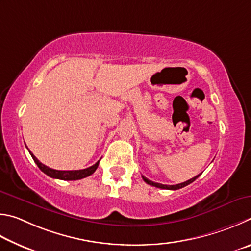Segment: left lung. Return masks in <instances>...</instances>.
<instances>
[{"label":"left lung","instance_id":"left-lung-1","mask_svg":"<svg viewBox=\"0 0 251 251\" xmlns=\"http://www.w3.org/2000/svg\"><path fill=\"white\" fill-rule=\"evenodd\" d=\"M200 175H201V174L196 175L195 177H193V178H191V179H188V181L184 182V183L176 184V185H164V184H160V183L152 182V181H150V179H148L147 177H144V176H142V178H143V181H144V182H146L147 184H149V185H152V186H155V187H159V188H164V190H179V188H182V187H184V186L188 185V184H191V183L194 182L195 179L200 176Z\"/></svg>","mask_w":251,"mask_h":251}]
</instances>
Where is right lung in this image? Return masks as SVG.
Masks as SVG:
<instances>
[{"instance_id":"right-lung-1","label":"right lung","mask_w":251,"mask_h":251,"mask_svg":"<svg viewBox=\"0 0 251 251\" xmlns=\"http://www.w3.org/2000/svg\"><path fill=\"white\" fill-rule=\"evenodd\" d=\"M29 151V150H28ZM30 155H32L33 160L35 163L37 164V166L39 168V170L42 171V172L45 173L48 176H50L52 178H58V179H64V181H76V179H81V178H85L87 176H89L92 173L95 172L98 168L99 165V161L97 162L96 164H94L90 168H87V169H83V170H75V171H58V170H54V169H50L48 168V166L44 165L42 162H39L35 155L33 154L32 152L29 151Z\"/></svg>"}]
</instances>
